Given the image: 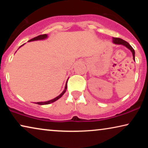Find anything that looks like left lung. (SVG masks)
<instances>
[{"mask_svg":"<svg viewBox=\"0 0 148 148\" xmlns=\"http://www.w3.org/2000/svg\"><path fill=\"white\" fill-rule=\"evenodd\" d=\"M112 42L115 44H119V45L125 46V47H127L129 50H130L131 52H132L133 60H135V50L132 48V46H131L130 44L128 43V42L125 41V40H123V39H121V38H112Z\"/></svg>","mask_w":148,"mask_h":148,"instance_id":"left-lung-1","label":"left lung"}]
</instances>
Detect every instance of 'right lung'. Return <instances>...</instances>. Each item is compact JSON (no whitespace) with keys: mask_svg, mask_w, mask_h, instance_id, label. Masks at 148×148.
Instances as JSON below:
<instances>
[{"mask_svg":"<svg viewBox=\"0 0 148 148\" xmlns=\"http://www.w3.org/2000/svg\"><path fill=\"white\" fill-rule=\"evenodd\" d=\"M48 38V35L47 34H44V35H40L37 36V37L36 38H32V39H31L30 40H29L28 42H32V41H36V40H45L46 39V38ZM23 45H24V44H23ZM23 45H21V46H22ZM20 46V47H21ZM19 47V48H20ZM68 81V80H67ZM66 84H67V82H66V85H65V87H64V90H63V92H62L61 94H60L59 96H58L57 97H56L55 98L52 99V100H48V101H46V102H36V104H40V105H45V104H51V103L55 102V101H56L57 100H58L60 98H61V97L62 96V95H63L64 93H65L66 90V88H67V85H66Z\"/></svg>","mask_w":148,"mask_h":148,"instance_id":"add662e5","label":"right lung"}]
</instances>
